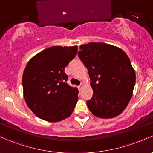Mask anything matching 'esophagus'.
Wrapping results in <instances>:
<instances>
[{
    "label": "esophagus",
    "instance_id": "34e87169",
    "mask_svg": "<svg viewBox=\"0 0 153 153\" xmlns=\"http://www.w3.org/2000/svg\"><path fill=\"white\" fill-rule=\"evenodd\" d=\"M83 83H81V84L80 85V86H78V89H82V88H83Z\"/></svg>",
    "mask_w": 153,
    "mask_h": 153
}]
</instances>
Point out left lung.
Segmentation results:
<instances>
[{"mask_svg": "<svg viewBox=\"0 0 153 153\" xmlns=\"http://www.w3.org/2000/svg\"><path fill=\"white\" fill-rule=\"evenodd\" d=\"M78 56L87 68L93 96L86 102L95 117L114 118L123 113L133 96L136 73L121 48L101 42L80 46Z\"/></svg>", "mask_w": 153, "mask_h": 153, "instance_id": "8db88e82", "label": "left lung"}]
</instances>
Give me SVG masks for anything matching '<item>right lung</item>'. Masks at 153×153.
<instances>
[{"instance_id":"obj_1","label":"right lung","mask_w":153,"mask_h":153,"mask_svg":"<svg viewBox=\"0 0 153 153\" xmlns=\"http://www.w3.org/2000/svg\"><path fill=\"white\" fill-rule=\"evenodd\" d=\"M77 53V46H53L28 61L22 75L23 97L39 118L56 123L72 114L78 91L66 83L64 69Z\"/></svg>"}]
</instances>
